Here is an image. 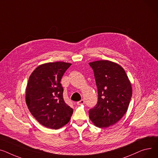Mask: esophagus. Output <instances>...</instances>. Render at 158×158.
Segmentation results:
<instances>
[{
  "mask_svg": "<svg viewBox=\"0 0 158 158\" xmlns=\"http://www.w3.org/2000/svg\"><path fill=\"white\" fill-rule=\"evenodd\" d=\"M84 103H85V101H84V100H83V99H81V100H80V101H78V102H77V105H83Z\"/></svg>",
  "mask_w": 158,
  "mask_h": 158,
  "instance_id": "obj_1",
  "label": "esophagus"
}]
</instances>
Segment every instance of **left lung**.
Listing matches in <instances>:
<instances>
[{
  "instance_id": "8db88e82",
  "label": "left lung",
  "mask_w": 158,
  "mask_h": 158,
  "mask_svg": "<svg viewBox=\"0 0 158 158\" xmlns=\"http://www.w3.org/2000/svg\"><path fill=\"white\" fill-rule=\"evenodd\" d=\"M93 69L98 100L89 110V118L96 126L115 124L127 112L132 96V87L126 71L118 64L108 60L89 62Z\"/></svg>"
}]
</instances>
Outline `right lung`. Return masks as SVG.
<instances>
[{
    "label": "right lung",
    "mask_w": 158,
    "mask_h": 158,
    "mask_svg": "<svg viewBox=\"0 0 158 158\" xmlns=\"http://www.w3.org/2000/svg\"><path fill=\"white\" fill-rule=\"evenodd\" d=\"M65 62L40 65L29 77L25 101L31 114L43 126L58 129L71 119L73 109L65 103L60 80L71 66Z\"/></svg>",
    "instance_id": "add662e5"
}]
</instances>
